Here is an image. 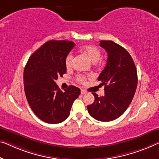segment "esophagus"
<instances>
[{"instance_id": "esophagus-1", "label": "esophagus", "mask_w": 159, "mask_h": 159, "mask_svg": "<svg viewBox=\"0 0 159 159\" xmlns=\"http://www.w3.org/2000/svg\"><path fill=\"white\" fill-rule=\"evenodd\" d=\"M80 93H81V94H85V93H86V91H85V90L81 89V91H80Z\"/></svg>"}]
</instances>
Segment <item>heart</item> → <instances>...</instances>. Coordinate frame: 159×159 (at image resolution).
Here are the masks:
<instances>
[{
  "mask_svg": "<svg viewBox=\"0 0 159 159\" xmlns=\"http://www.w3.org/2000/svg\"><path fill=\"white\" fill-rule=\"evenodd\" d=\"M83 51L86 55L89 56V58L93 61V62H96L97 61L99 60L101 56V52L100 49L97 48L96 46H93V45H89L86 46L83 48ZM73 56L72 53H68L67 56H66L65 58V64L67 68H70L73 65ZM76 80L78 82L83 84L86 80V77L84 75H79L76 77Z\"/></svg>",
  "mask_w": 159,
  "mask_h": 159,
  "instance_id": "1",
  "label": "heart"
}]
</instances>
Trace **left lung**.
Masks as SVG:
<instances>
[{"label":"left lung","instance_id":"8db88e82","mask_svg":"<svg viewBox=\"0 0 159 159\" xmlns=\"http://www.w3.org/2000/svg\"><path fill=\"white\" fill-rule=\"evenodd\" d=\"M100 46L107 52L106 66L98 80L104 86L105 94L95 97L87 106L89 114L100 121H111L124 113L131 103L138 84L137 70L129 52L112 41H101Z\"/></svg>","mask_w":159,"mask_h":159}]
</instances>
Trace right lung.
<instances>
[{
	"mask_svg": "<svg viewBox=\"0 0 159 159\" xmlns=\"http://www.w3.org/2000/svg\"><path fill=\"white\" fill-rule=\"evenodd\" d=\"M74 46L69 41H49L30 56L25 65L23 84L28 103L35 116L48 124L64 121L80 93L74 86L62 92L55 82L66 73V56Z\"/></svg>",
	"mask_w": 159,
	"mask_h": 159,
	"instance_id": "1",
	"label": "right lung"
}]
</instances>
